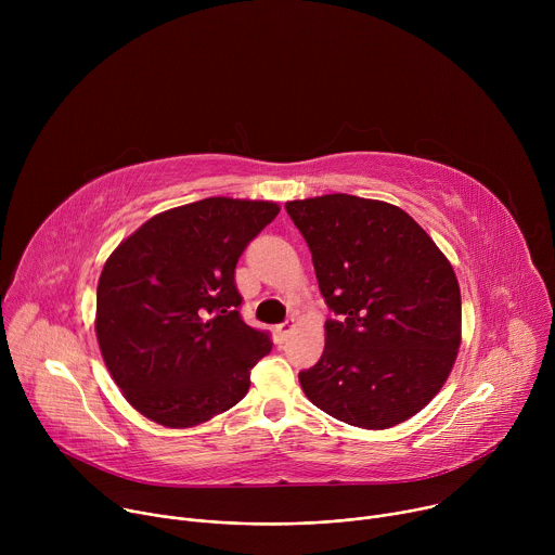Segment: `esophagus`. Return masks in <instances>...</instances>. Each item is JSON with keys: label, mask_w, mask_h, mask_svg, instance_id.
<instances>
[{"label": "esophagus", "mask_w": 555, "mask_h": 555, "mask_svg": "<svg viewBox=\"0 0 555 555\" xmlns=\"http://www.w3.org/2000/svg\"><path fill=\"white\" fill-rule=\"evenodd\" d=\"M292 330H294V321H283V323L276 325V336H279L281 340H285V338L292 334Z\"/></svg>", "instance_id": "34e87169"}]
</instances>
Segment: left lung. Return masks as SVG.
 I'll list each match as a JSON object with an SVG mask.
<instances>
[{"instance_id":"1","label":"left lung","mask_w":555,"mask_h":555,"mask_svg":"<svg viewBox=\"0 0 555 555\" xmlns=\"http://www.w3.org/2000/svg\"><path fill=\"white\" fill-rule=\"evenodd\" d=\"M285 210L336 313L321 360L298 373L305 395L358 428L406 422L441 390L461 345L452 266L409 212L386 202L336 193Z\"/></svg>"}]
</instances>
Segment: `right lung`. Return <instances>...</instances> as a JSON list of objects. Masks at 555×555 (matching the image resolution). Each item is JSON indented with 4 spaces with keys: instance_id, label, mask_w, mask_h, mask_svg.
<instances>
[{
    "instance_id": "1",
    "label": "right lung",
    "mask_w": 555,
    "mask_h": 555,
    "mask_svg": "<svg viewBox=\"0 0 555 555\" xmlns=\"http://www.w3.org/2000/svg\"><path fill=\"white\" fill-rule=\"evenodd\" d=\"M279 210L208 197L151 217L107 259L96 338L127 402L151 422L189 428L246 398L272 340L244 323L234 268Z\"/></svg>"
}]
</instances>
